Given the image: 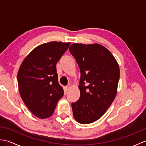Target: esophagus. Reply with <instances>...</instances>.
<instances>
[{"label":"esophagus","mask_w":146,"mask_h":146,"mask_svg":"<svg viewBox=\"0 0 146 146\" xmlns=\"http://www.w3.org/2000/svg\"><path fill=\"white\" fill-rule=\"evenodd\" d=\"M71 88V86L70 85H67V86H65V89H66V91H68Z\"/></svg>","instance_id":"obj_1"}]
</instances>
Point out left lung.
I'll return each mask as SVG.
<instances>
[{
	"label": "left lung",
	"mask_w": 146,
	"mask_h": 146,
	"mask_svg": "<svg viewBox=\"0 0 146 146\" xmlns=\"http://www.w3.org/2000/svg\"><path fill=\"white\" fill-rule=\"evenodd\" d=\"M69 51L80 70L79 100L71 104L73 117L88 124L100 119L114 100L119 66L111 52L98 44H72Z\"/></svg>",
	"instance_id": "1"
}]
</instances>
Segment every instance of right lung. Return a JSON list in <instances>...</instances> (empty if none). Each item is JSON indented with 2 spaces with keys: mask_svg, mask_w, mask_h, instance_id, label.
I'll use <instances>...</instances> for the list:
<instances>
[{
  "mask_svg": "<svg viewBox=\"0 0 146 146\" xmlns=\"http://www.w3.org/2000/svg\"><path fill=\"white\" fill-rule=\"evenodd\" d=\"M70 42L52 41L38 46L27 56L17 73L20 95L40 119L51 117L64 91L58 82L57 62Z\"/></svg>",
  "mask_w": 146,
  "mask_h": 146,
  "instance_id": "add662e5",
  "label": "right lung"
}]
</instances>
